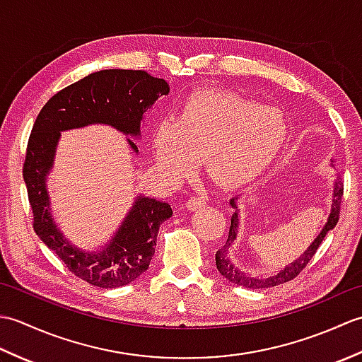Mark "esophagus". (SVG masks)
Masks as SVG:
<instances>
[{
  "instance_id": "1",
  "label": "esophagus",
  "mask_w": 362,
  "mask_h": 362,
  "mask_svg": "<svg viewBox=\"0 0 362 362\" xmlns=\"http://www.w3.org/2000/svg\"><path fill=\"white\" fill-rule=\"evenodd\" d=\"M205 199L204 197H201V196H194V197H191L189 201L187 202V209L189 210V211H196V210H199V209H202V206H205Z\"/></svg>"
}]
</instances>
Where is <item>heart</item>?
<instances>
[{"label": "heart", "mask_w": 362, "mask_h": 362, "mask_svg": "<svg viewBox=\"0 0 362 362\" xmlns=\"http://www.w3.org/2000/svg\"><path fill=\"white\" fill-rule=\"evenodd\" d=\"M288 138V119L272 105L235 93L201 90L191 95L177 121L161 119L152 132L160 174L179 182L204 161L206 177L222 188H241L264 171Z\"/></svg>", "instance_id": "b5f03b06"}]
</instances>
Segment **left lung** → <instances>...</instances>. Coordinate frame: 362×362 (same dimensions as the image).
Here are the masks:
<instances>
[{
    "label": "left lung",
    "mask_w": 362,
    "mask_h": 362,
    "mask_svg": "<svg viewBox=\"0 0 362 362\" xmlns=\"http://www.w3.org/2000/svg\"><path fill=\"white\" fill-rule=\"evenodd\" d=\"M333 166V161H332ZM342 194H344V187L341 182V177L337 175L336 180L333 183V199H332V210H329V214L327 218V222L322 232L317 235L316 240H314L310 247L306 249L302 255H300L297 259L292 261L288 266H284L280 271H276L271 275H253L250 272H245L243 269L238 267L232 258H230V249H232V244L236 241L238 236V228H240V210H238V197L230 199V205L232 209H235V213L232 216V224H230V232L227 243L222 245V247L216 252V267L222 276H226L228 281H232L235 284H240V286L249 288V289H263V288H272L276 286V284H283L286 281H291L292 279L303 271L305 266L308 264V261L314 257V253L317 252L319 245L324 241V238L329 230H333L339 221V211H341V201H342Z\"/></svg>",
    "instance_id": "1"
}]
</instances>
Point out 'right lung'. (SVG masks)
<instances>
[{
    "label": "right lung",
    "instance_id": "right-lung-1",
    "mask_svg": "<svg viewBox=\"0 0 362 362\" xmlns=\"http://www.w3.org/2000/svg\"><path fill=\"white\" fill-rule=\"evenodd\" d=\"M168 93V82L146 71L101 70L54 95L34 122L23 166L34 230L76 276L93 286L119 288L148 271L156 253L160 224L173 216V209L168 202L138 194L103 249L86 250L70 243L54 221L46 188L60 132L105 124L126 136L140 138L144 113ZM127 144L136 156L134 140L127 138Z\"/></svg>",
    "mask_w": 362,
    "mask_h": 362
}]
</instances>
